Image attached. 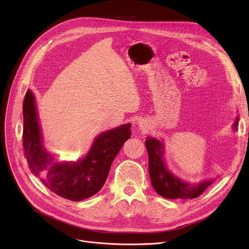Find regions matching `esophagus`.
<instances>
[{
  "mask_svg": "<svg viewBox=\"0 0 249 249\" xmlns=\"http://www.w3.org/2000/svg\"><path fill=\"white\" fill-rule=\"evenodd\" d=\"M139 124H141V123H139Z\"/></svg>",
  "mask_w": 249,
  "mask_h": 249,
  "instance_id": "34e87169",
  "label": "esophagus"
}]
</instances>
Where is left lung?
Segmentation results:
<instances>
[{
	"label": "left lung",
	"mask_w": 249,
	"mask_h": 249,
	"mask_svg": "<svg viewBox=\"0 0 249 249\" xmlns=\"http://www.w3.org/2000/svg\"><path fill=\"white\" fill-rule=\"evenodd\" d=\"M239 117L233 124V129L238 127ZM145 146L148 152V168L151 184L159 195L166 199H195L198 198L203 192L213 184V179L204 180L199 184H190L181 180L168 171L164 160V145L160 140L147 137Z\"/></svg>",
	"instance_id": "8db88e82"
}]
</instances>
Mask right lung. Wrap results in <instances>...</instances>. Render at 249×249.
<instances>
[{"label": "right lung", "instance_id": "right-lung-1", "mask_svg": "<svg viewBox=\"0 0 249 249\" xmlns=\"http://www.w3.org/2000/svg\"><path fill=\"white\" fill-rule=\"evenodd\" d=\"M23 147L31 173L51 192L78 202L97 194L106 181L111 164L131 136V124H124L97 136L89 151L76 162H53L45 150L38 122L35 99L30 89L23 102Z\"/></svg>", "mask_w": 249, "mask_h": 249}]
</instances>
